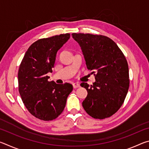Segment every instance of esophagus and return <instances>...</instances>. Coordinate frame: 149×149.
I'll return each mask as SVG.
<instances>
[{"instance_id": "34e87169", "label": "esophagus", "mask_w": 149, "mask_h": 149, "mask_svg": "<svg viewBox=\"0 0 149 149\" xmlns=\"http://www.w3.org/2000/svg\"><path fill=\"white\" fill-rule=\"evenodd\" d=\"M73 87H74V88H78L80 87V85L79 84H77V83H74V84H73Z\"/></svg>"}]
</instances>
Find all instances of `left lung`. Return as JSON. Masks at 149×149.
Returning <instances> with one entry per match:
<instances>
[{
	"label": "left lung",
	"mask_w": 149,
	"mask_h": 149,
	"mask_svg": "<svg viewBox=\"0 0 149 149\" xmlns=\"http://www.w3.org/2000/svg\"><path fill=\"white\" fill-rule=\"evenodd\" d=\"M81 48L88 70H93L95 82L89 86L82 102L86 112L95 119H104L122 107L129 89V68L124 54L116 43L101 35L72 33Z\"/></svg>",
	"instance_id": "8db88e82"
}]
</instances>
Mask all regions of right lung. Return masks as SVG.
<instances>
[{"instance_id":"obj_1","label":"right lung","mask_w":149,"mask_h":149,"mask_svg":"<svg viewBox=\"0 0 149 149\" xmlns=\"http://www.w3.org/2000/svg\"><path fill=\"white\" fill-rule=\"evenodd\" d=\"M70 34H60L37 40L25 54L19 65L18 89L25 107L35 118L53 120L64 110L72 85L49 81L56 53L70 39Z\"/></svg>"}]
</instances>
